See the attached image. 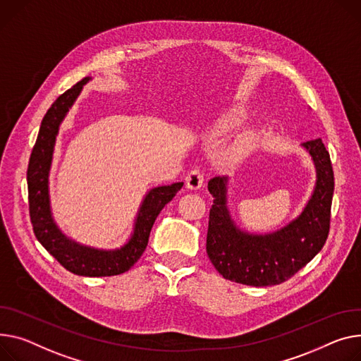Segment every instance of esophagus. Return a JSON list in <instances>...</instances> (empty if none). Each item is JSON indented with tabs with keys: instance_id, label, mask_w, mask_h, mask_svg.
Segmentation results:
<instances>
[{
	"instance_id": "1",
	"label": "esophagus",
	"mask_w": 361,
	"mask_h": 361,
	"mask_svg": "<svg viewBox=\"0 0 361 361\" xmlns=\"http://www.w3.org/2000/svg\"><path fill=\"white\" fill-rule=\"evenodd\" d=\"M185 185L190 190H199L203 185V173L200 170L190 171L185 177Z\"/></svg>"
}]
</instances>
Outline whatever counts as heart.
<instances>
[{"mask_svg":"<svg viewBox=\"0 0 361 361\" xmlns=\"http://www.w3.org/2000/svg\"><path fill=\"white\" fill-rule=\"evenodd\" d=\"M241 120H243V114L239 113L238 110H228L226 113H224L219 117L218 122H216L214 133H218V135L225 133L229 129L235 128L239 122H241ZM245 148H247V142L245 140H238L235 145L231 148L229 154H231L232 158H238V157H241L244 154Z\"/></svg>","mask_w":361,"mask_h":361,"instance_id":"1","label":"heart"}]
</instances>
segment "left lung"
<instances>
[{
	"label": "left lung",
	"mask_w": 361,
	"mask_h": 361,
	"mask_svg": "<svg viewBox=\"0 0 361 361\" xmlns=\"http://www.w3.org/2000/svg\"><path fill=\"white\" fill-rule=\"evenodd\" d=\"M317 170L314 193L302 213L270 233L239 229L228 210V177H214L207 188L213 196L206 251L225 279L247 286H274L290 279L324 247L331 221L334 171L322 139L302 143Z\"/></svg>",
	"instance_id": "8db88e82"
}]
</instances>
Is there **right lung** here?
Instances as JSON below:
<instances>
[{
	"mask_svg": "<svg viewBox=\"0 0 361 361\" xmlns=\"http://www.w3.org/2000/svg\"><path fill=\"white\" fill-rule=\"evenodd\" d=\"M91 77L82 78L55 100L44 114L33 147L29 168V210L37 241L54 255L62 267L77 276L106 277L128 271L148 245L154 222L164 206L171 202L184 183H173L151 188L137 210L129 241L116 250H99L69 239L55 224L49 197V173L59 126L82 87Z\"/></svg>",
	"mask_w": 361,
	"mask_h": 361,
	"instance_id": "1",
	"label": "right lung"
}]
</instances>
